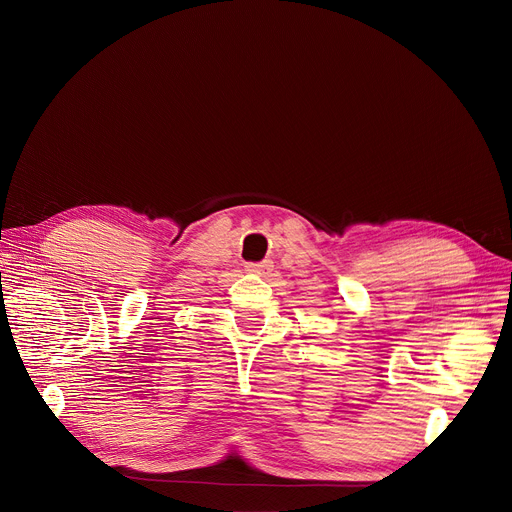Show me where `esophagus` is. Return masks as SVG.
Returning <instances> with one entry per match:
<instances>
[{
    "mask_svg": "<svg viewBox=\"0 0 512 512\" xmlns=\"http://www.w3.org/2000/svg\"><path fill=\"white\" fill-rule=\"evenodd\" d=\"M245 267H247V272H251V274H265V272L272 270V261H259V263L249 261Z\"/></svg>",
    "mask_w": 512,
    "mask_h": 512,
    "instance_id": "1",
    "label": "esophagus"
}]
</instances>
